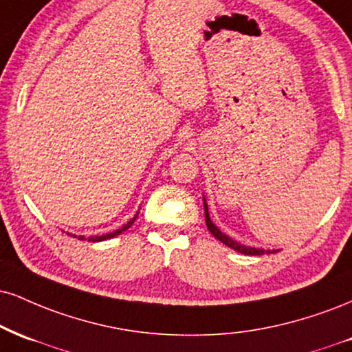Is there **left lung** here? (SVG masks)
<instances>
[{
    "label": "left lung",
    "instance_id": "obj_1",
    "mask_svg": "<svg viewBox=\"0 0 352 352\" xmlns=\"http://www.w3.org/2000/svg\"><path fill=\"white\" fill-rule=\"evenodd\" d=\"M205 221H206V226H208V230L211 234L214 236V238L221 241L226 245H230V248L234 249V251L238 252H243V254H248V256H261V254H264V249H256V248H245V245L236 243V241H232L231 238H228L226 234H223L221 231L218 230L217 226H214L213 221L210 219V214H208V206H206V201H205ZM270 251H267L269 254Z\"/></svg>",
    "mask_w": 352,
    "mask_h": 352
}]
</instances>
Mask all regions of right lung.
<instances>
[{"instance_id":"1","label":"right lung","mask_w":352,"mask_h":352,"mask_svg":"<svg viewBox=\"0 0 352 352\" xmlns=\"http://www.w3.org/2000/svg\"><path fill=\"white\" fill-rule=\"evenodd\" d=\"M135 218H138V214H135V217L131 219L129 223H126L124 226L122 228H120V230H116V231H113V232H109V234H103V236H91V238H88V241H91V243H98V241H104V239H111V238H114V236H118V234H121L122 231H126L128 230V228H131V224H133L134 221H135ZM75 238H77V236H75ZM78 239H85L83 236H78Z\"/></svg>"}]
</instances>
